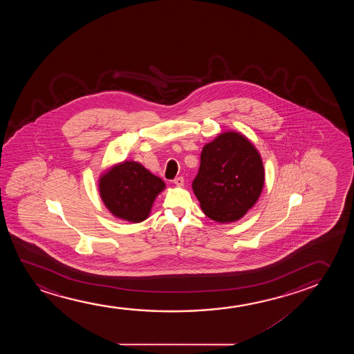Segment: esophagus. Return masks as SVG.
Masks as SVG:
<instances>
[{
	"label": "esophagus",
	"instance_id": "esophagus-1",
	"mask_svg": "<svg viewBox=\"0 0 354 354\" xmlns=\"http://www.w3.org/2000/svg\"><path fill=\"white\" fill-rule=\"evenodd\" d=\"M174 184L176 185V186H179V187L184 186V178H183V176L176 178V179L174 180Z\"/></svg>",
	"mask_w": 354,
	"mask_h": 354
}]
</instances>
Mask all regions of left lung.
<instances>
[{
    "label": "left lung",
    "instance_id": "left-lung-1",
    "mask_svg": "<svg viewBox=\"0 0 354 354\" xmlns=\"http://www.w3.org/2000/svg\"><path fill=\"white\" fill-rule=\"evenodd\" d=\"M265 185L261 155L247 136L223 131L203 146L192 183L203 213L214 221H238L252 209Z\"/></svg>",
    "mask_w": 354,
    "mask_h": 354
}]
</instances>
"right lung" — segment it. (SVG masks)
Here are the masks:
<instances>
[{"instance_id":"obj_1","label":"right lung","mask_w":354,"mask_h":354,"mask_svg":"<svg viewBox=\"0 0 354 354\" xmlns=\"http://www.w3.org/2000/svg\"><path fill=\"white\" fill-rule=\"evenodd\" d=\"M163 180L136 160H122L104 170L97 189L107 210L120 220L139 223L150 216Z\"/></svg>"}]
</instances>
